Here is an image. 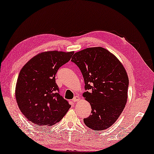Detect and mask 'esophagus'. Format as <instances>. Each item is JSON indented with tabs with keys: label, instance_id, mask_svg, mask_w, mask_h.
Here are the masks:
<instances>
[{
	"label": "esophagus",
	"instance_id": "obj_1",
	"mask_svg": "<svg viewBox=\"0 0 154 154\" xmlns=\"http://www.w3.org/2000/svg\"><path fill=\"white\" fill-rule=\"evenodd\" d=\"M73 101H74V102H79V101H80V97L78 96V95H76V96H75L74 97V99H73Z\"/></svg>",
	"mask_w": 154,
	"mask_h": 154
}]
</instances>
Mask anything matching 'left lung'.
Here are the masks:
<instances>
[{
  "label": "left lung",
  "mask_w": 154,
  "mask_h": 154,
  "mask_svg": "<svg viewBox=\"0 0 154 154\" xmlns=\"http://www.w3.org/2000/svg\"><path fill=\"white\" fill-rule=\"evenodd\" d=\"M72 61L79 67L85 81L83 94L91 106L85 124L104 130L122 114L128 99L129 85L126 71L115 55L104 48H89L75 52Z\"/></svg>",
  "instance_id": "1"
}]
</instances>
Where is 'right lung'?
<instances>
[{
	"mask_svg": "<svg viewBox=\"0 0 154 154\" xmlns=\"http://www.w3.org/2000/svg\"><path fill=\"white\" fill-rule=\"evenodd\" d=\"M74 52L48 51L38 54L20 70L16 98L20 111L38 125H52L62 119L71 106L60 95L55 81L59 68Z\"/></svg>",
	"mask_w": 154,
	"mask_h": 154,
	"instance_id": "1",
	"label": "right lung"
}]
</instances>
